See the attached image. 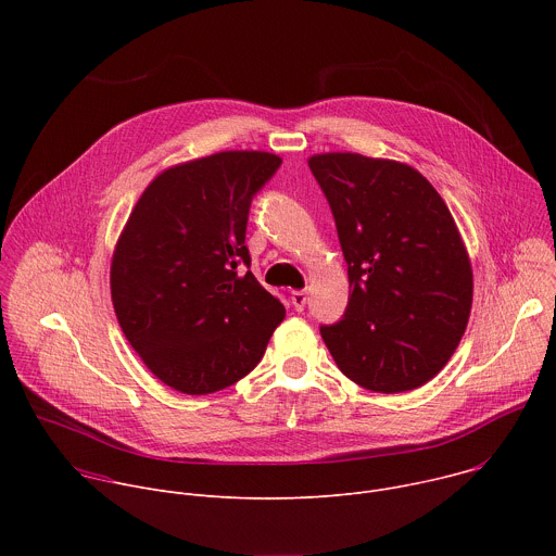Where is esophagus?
Listing matches in <instances>:
<instances>
[{
    "instance_id": "esophagus-1",
    "label": "esophagus",
    "mask_w": 556,
    "mask_h": 556,
    "mask_svg": "<svg viewBox=\"0 0 556 556\" xmlns=\"http://www.w3.org/2000/svg\"><path fill=\"white\" fill-rule=\"evenodd\" d=\"M290 299H292V305H294V309L296 312H301L303 307H305V301H307V294H305V290H292V294H290Z\"/></svg>"
}]
</instances>
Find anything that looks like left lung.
<instances>
[{
	"instance_id": "left-lung-1",
	"label": "left lung",
	"mask_w": 556,
	"mask_h": 556,
	"mask_svg": "<svg viewBox=\"0 0 556 556\" xmlns=\"http://www.w3.org/2000/svg\"><path fill=\"white\" fill-rule=\"evenodd\" d=\"M309 172L332 208L350 301L321 326L339 369L378 393L429 382L453 356L472 303V270L451 211L414 167L316 153Z\"/></svg>"
}]
</instances>
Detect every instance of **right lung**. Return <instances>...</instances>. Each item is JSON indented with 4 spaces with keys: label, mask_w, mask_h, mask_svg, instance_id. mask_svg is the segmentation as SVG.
I'll list each match as a JSON object with an SVG mask.
<instances>
[{
    "label": "right lung",
    "mask_w": 556,
    "mask_h": 556,
    "mask_svg": "<svg viewBox=\"0 0 556 556\" xmlns=\"http://www.w3.org/2000/svg\"><path fill=\"white\" fill-rule=\"evenodd\" d=\"M281 157L219 151L155 176L112 257L116 319L153 376L180 393L235 384L262 361L286 307L251 270L247 224Z\"/></svg>",
    "instance_id": "obj_1"
}]
</instances>
